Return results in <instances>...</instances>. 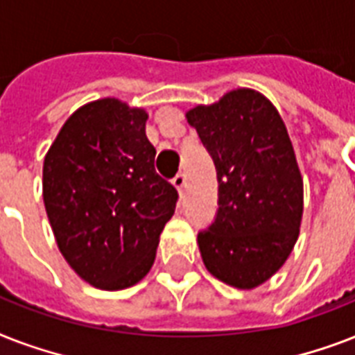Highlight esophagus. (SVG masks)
I'll return each instance as SVG.
<instances>
[{
  "label": "esophagus",
  "instance_id": "esophagus-1",
  "mask_svg": "<svg viewBox=\"0 0 355 355\" xmlns=\"http://www.w3.org/2000/svg\"><path fill=\"white\" fill-rule=\"evenodd\" d=\"M171 184H173V186H175V188H177L178 193H182L184 186H186V177H184L182 173H178L177 177H175V178H173V180H171Z\"/></svg>",
  "mask_w": 355,
  "mask_h": 355
}]
</instances>
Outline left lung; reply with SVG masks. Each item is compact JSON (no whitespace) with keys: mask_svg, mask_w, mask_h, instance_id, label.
<instances>
[{"mask_svg":"<svg viewBox=\"0 0 355 355\" xmlns=\"http://www.w3.org/2000/svg\"><path fill=\"white\" fill-rule=\"evenodd\" d=\"M216 162L219 210L197 236L205 267L236 289L261 286L300 234L304 182L280 112L252 88H236L186 112Z\"/></svg>","mask_w":355,"mask_h":355,"instance_id":"left-lung-1","label":"left lung"}]
</instances>
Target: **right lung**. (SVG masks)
I'll list each match as a JSON object with an SVG mask.
<instances>
[{"label":"right lung","instance_id":"obj_1","mask_svg":"<svg viewBox=\"0 0 355 355\" xmlns=\"http://www.w3.org/2000/svg\"><path fill=\"white\" fill-rule=\"evenodd\" d=\"M149 114L116 97L79 107L44 158L42 197L57 247L90 286L119 291L147 276L178 193L155 171Z\"/></svg>","mask_w":355,"mask_h":355}]
</instances>
